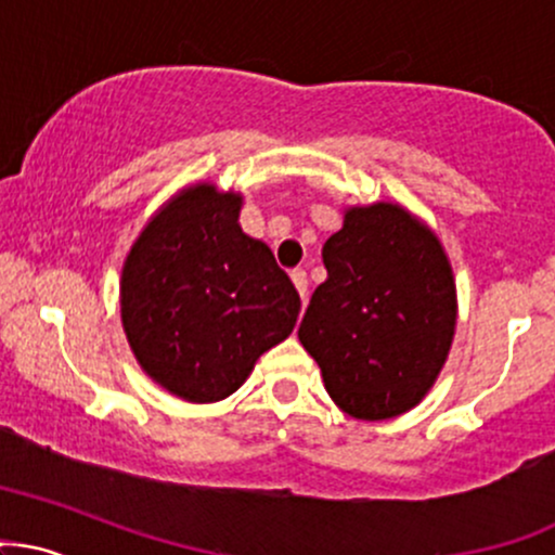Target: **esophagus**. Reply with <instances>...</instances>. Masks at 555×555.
Masks as SVG:
<instances>
[{
	"label": "esophagus",
	"mask_w": 555,
	"mask_h": 555,
	"mask_svg": "<svg viewBox=\"0 0 555 555\" xmlns=\"http://www.w3.org/2000/svg\"><path fill=\"white\" fill-rule=\"evenodd\" d=\"M289 276H292V284H295L297 292H300L302 302H306L308 300V273L300 271V268H295V271H292Z\"/></svg>",
	"instance_id": "obj_1"
}]
</instances>
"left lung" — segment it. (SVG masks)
Wrapping results in <instances>:
<instances>
[{"label": "left lung", "instance_id": "8db88e82", "mask_svg": "<svg viewBox=\"0 0 555 555\" xmlns=\"http://www.w3.org/2000/svg\"><path fill=\"white\" fill-rule=\"evenodd\" d=\"M324 266L297 337L328 398L363 422L416 408L446 366L459 319L440 236L398 203L352 205L326 240Z\"/></svg>", "mask_w": 555, "mask_h": 555}]
</instances>
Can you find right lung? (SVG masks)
I'll return each mask as SVG.
<instances>
[{"mask_svg":"<svg viewBox=\"0 0 555 555\" xmlns=\"http://www.w3.org/2000/svg\"><path fill=\"white\" fill-rule=\"evenodd\" d=\"M242 194L199 181L150 218L120 273V321L155 385L218 403L297 324L300 295L240 227Z\"/></svg>","mask_w":555,"mask_h":555,"instance_id":"right-lung-1","label":"right lung"}]
</instances>
